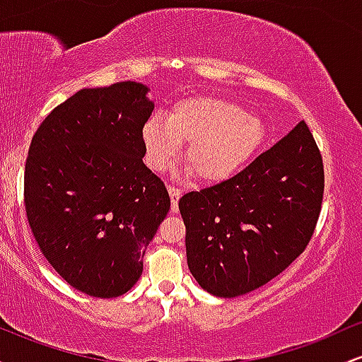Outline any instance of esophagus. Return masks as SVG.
Returning <instances> with one entry per match:
<instances>
[{
	"mask_svg": "<svg viewBox=\"0 0 362 362\" xmlns=\"http://www.w3.org/2000/svg\"><path fill=\"white\" fill-rule=\"evenodd\" d=\"M168 194H170V197H172V211H173V213H177V211H178V201H180V197H182V190L178 189V187L170 185L168 187Z\"/></svg>",
	"mask_w": 362,
	"mask_h": 362,
	"instance_id": "esophagus-1",
	"label": "esophagus"
}]
</instances>
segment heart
<instances>
[{"instance_id": "b5f03b06", "label": "heart", "mask_w": 362, "mask_h": 362, "mask_svg": "<svg viewBox=\"0 0 362 362\" xmlns=\"http://www.w3.org/2000/svg\"><path fill=\"white\" fill-rule=\"evenodd\" d=\"M265 139L264 122L238 103L211 95L173 105L167 120L151 117L143 127L149 167L168 168L182 144L185 167L201 182H221L245 167Z\"/></svg>"}]
</instances>
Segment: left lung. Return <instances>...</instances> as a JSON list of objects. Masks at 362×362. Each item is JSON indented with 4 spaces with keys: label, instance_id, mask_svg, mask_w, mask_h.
<instances>
[{
    "label": "left lung",
    "instance_id": "obj_1",
    "mask_svg": "<svg viewBox=\"0 0 362 362\" xmlns=\"http://www.w3.org/2000/svg\"><path fill=\"white\" fill-rule=\"evenodd\" d=\"M323 160L305 120L235 177L178 202L190 272L235 298L267 284L308 247L322 211Z\"/></svg>",
    "mask_w": 362,
    "mask_h": 362
}]
</instances>
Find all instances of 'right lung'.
Listing matches in <instances>:
<instances>
[{"label": "right lung", "instance_id": "1", "mask_svg": "<svg viewBox=\"0 0 362 362\" xmlns=\"http://www.w3.org/2000/svg\"><path fill=\"white\" fill-rule=\"evenodd\" d=\"M148 88H83L42 120L28 148L23 204L54 271L93 298H117L143 274L170 209L163 180L143 163Z\"/></svg>", "mask_w": 362, "mask_h": 362}]
</instances>
